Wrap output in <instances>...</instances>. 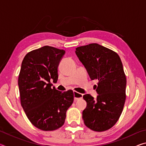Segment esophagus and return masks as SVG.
Here are the masks:
<instances>
[{
    "instance_id": "esophagus-1",
    "label": "esophagus",
    "mask_w": 146,
    "mask_h": 146,
    "mask_svg": "<svg viewBox=\"0 0 146 146\" xmlns=\"http://www.w3.org/2000/svg\"><path fill=\"white\" fill-rule=\"evenodd\" d=\"M73 95H74V100L75 101L80 99V98H82V97H83L82 94L79 93L75 91H73Z\"/></svg>"
}]
</instances>
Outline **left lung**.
Segmentation results:
<instances>
[{
    "label": "left lung",
    "mask_w": 146,
    "mask_h": 146,
    "mask_svg": "<svg viewBox=\"0 0 146 146\" xmlns=\"http://www.w3.org/2000/svg\"><path fill=\"white\" fill-rule=\"evenodd\" d=\"M75 53L91 80H98L97 98L90 94L83 96L87 102L82 111L84 122L91 130L104 131L119 119L126 98L122 61L115 51L96 43L78 47Z\"/></svg>",
    "instance_id": "1"
}]
</instances>
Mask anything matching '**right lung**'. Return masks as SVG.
<instances>
[{
  "label": "right lung",
  "instance_id": "1",
  "mask_svg": "<svg viewBox=\"0 0 146 146\" xmlns=\"http://www.w3.org/2000/svg\"><path fill=\"white\" fill-rule=\"evenodd\" d=\"M64 49L45 46L24 56L19 75L21 103L34 126L53 131L62 126L66 111L73 102L72 90L61 92L51 83L58 80V66Z\"/></svg>",
  "mask_w": 146,
  "mask_h": 146
}]
</instances>
